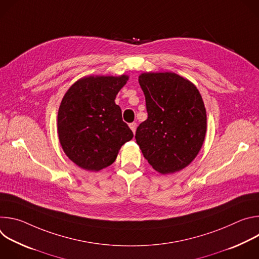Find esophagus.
Here are the masks:
<instances>
[{"label": "esophagus", "instance_id": "obj_1", "mask_svg": "<svg viewBox=\"0 0 259 259\" xmlns=\"http://www.w3.org/2000/svg\"><path fill=\"white\" fill-rule=\"evenodd\" d=\"M129 127H130V129L132 130V132H133V133H135V130H136V123H135V122H133V123L129 124Z\"/></svg>", "mask_w": 259, "mask_h": 259}]
</instances>
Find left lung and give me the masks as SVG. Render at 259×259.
Instances as JSON below:
<instances>
[{
  "mask_svg": "<svg viewBox=\"0 0 259 259\" xmlns=\"http://www.w3.org/2000/svg\"><path fill=\"white\" fill-rule=\"evenodd\" d=\"M147 119L135 134L143 157L161 174L189 166L203 145L207 116L198 88L174 72H143L138 77Z\"/></svg>",
  "mask_w": 259,
  "mask_h": 259,
  "instance_id": "1",
  "label": "left lung"
}]
</instances>
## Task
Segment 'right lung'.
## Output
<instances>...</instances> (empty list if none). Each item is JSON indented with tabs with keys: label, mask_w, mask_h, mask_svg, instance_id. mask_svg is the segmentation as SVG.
Returning <instances> with one entry per match:
<instances>
[{
	"label": "right lung",
	"mask_w": 259,
	"mask_h": 259,
	"mask_svg": "<svg viewBox=\"0 0 259 259\" xmlns=\"http://www.w3.org/2000/svg\"><path fill=\"white\" fill-rule=\"evenodd\" d=\"M129 76H89L64 94L57 133L64 154L79 167L99 171L112 165L121 146L133 138L115 99Z\"/></svg>",
	"instance_id": "obj_1"
}]
</instances>
